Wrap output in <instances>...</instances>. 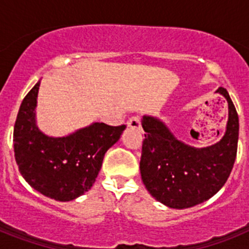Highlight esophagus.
I'll list each match as a JSON object with an SVG mask.
<instances>
[{"label":"esophagus","mask_w":249,"mask_h":249,"mask_svg":"<svg viewBox=\"0 0 249 249\" xmlns=\"http://www.w3.org/2000/svg\"><path fill=\"white\" fill-rule=\"evenodd\" d=\"M127 126L131 127V128H140L141 127L140 116H133V117L128 118V121H127Z\"/></svg>","instance_id":"obj_1"}]
</instances>
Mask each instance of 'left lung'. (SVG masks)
Instances as JSON below:
<instances>
[{"instance_id": "obj_1", "label": "left lung", "mask_w": 249, "mask_h": 249, "mask_svg": "<svg viewBox=\"0 0 249 249\" xmlns=\"http://www.w3.org/2000/svg\"><path fill=\"white\" fill-rule=\"evenodd\" d=\"M228 103L226 133L217 143L196 148L178 141L158 118L143 116L140 169L147 191L164 206L190 208L210 199L224 186L237 156L239 122L227 89L219 87Z\"/></svg>"}]
</instances>
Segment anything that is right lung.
<instances>
[{"label":"right lung","mask_w":249,"mask_h":249,"mask_svg":"<svg viewBox=\"0 0 249 249\" xmlns=\"http://www.w3.org/2000/svg\"><path fill=\"white\" fill-rule=\"evenodd\" d=\"M39 82L23 98L13 129L19 172L34 190L48 198L68 202L91 190L105 153L126 126L94 122L66 137H50L36 124Z\"/></svg>","instance_id":"right-lung-1"}]
</instances>
